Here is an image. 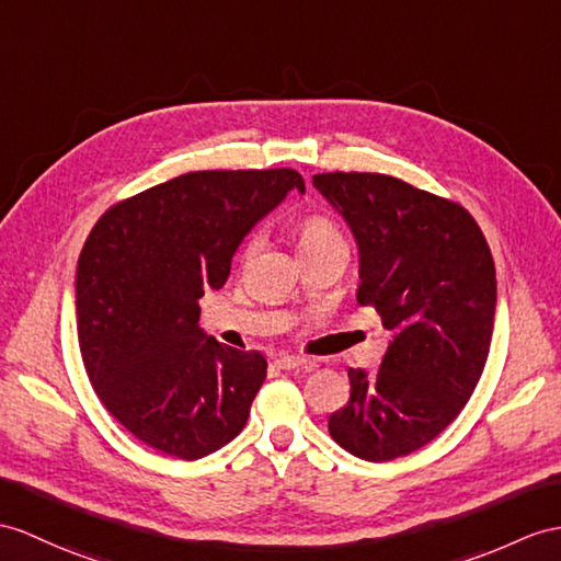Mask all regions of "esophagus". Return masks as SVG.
I'll return each instance as SVG.
<instances>
[{"label": "esophagus", "mask_w": 561, "mask_h": 561, "mask_svg": "<svg viewBox=\"0 0 561 561\" xmlns=\"http://www.w3.org/2000/svg\"><path fill=\"white\" fill-rule=\"evenodd\" d=\"M305 364H307V359L297 357V354H280V357L276 359V366L283 368V371H295V368L305 366Z\"/></svg>", "instance_id": "esophagus-1"}]
</instances>
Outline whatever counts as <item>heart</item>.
<instances>
[{"label":"heart","instance_id":"obj_1","mask_svg":"<svg viewBox=\"0 0 561 561\" xmlns=\"http://www.w3.org/2000/svg\"><path fill=\"white\" fill-rule=\"evenodd\" d=\"M335 242H343V236H340V230L335 228L331 218H325L321 214H311L299 221L297 244L302 254L317 252V250L328 248V244H335Z\"/></svg>","mask_w":561,"mask_h":561}]
</instances>
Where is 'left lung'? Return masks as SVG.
<instances>
[{"label":"left lung","instance_id":"obj_1","mask_svg":"<svg viewBox=\"0 0 561 561\" xmlns=\"http://www.w3.org/2000/svg\"><path fill=\"white\" fill-rule=\"evenodd\" d=\"M311 183L357 242V302L390 333L376 374L350 368V402L328 433L354 457L392 461L438 438L483 374L493 254L467 209L392 175L321 173Z\"/></svg>","mask_w":561,"mask_h":561}]
</instances>
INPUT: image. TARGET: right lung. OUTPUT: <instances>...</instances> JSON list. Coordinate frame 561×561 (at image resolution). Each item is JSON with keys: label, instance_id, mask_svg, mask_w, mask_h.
Masks as SVG:
<instances>
[{"label": "right lung", "instance_id": "1", "mask_svg": "<svg viewBox=\"0 0 561 561\" xmlns=\"http://www.w3.org/2000/svg\"><path fill=\"white\" fill-rule=\"evenodd\" d=\"M302 175L195 171L108 209L76 268L78 345L98 398L135 438L178 459L228 445L266 378L259 352L199 328L204 290L224 288L244 236Z\"/></svg>", "mask_w": 561, "mask_h": 561}]
</instances>
